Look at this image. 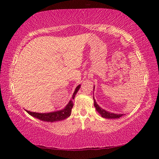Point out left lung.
Returning <instances> with one entry per match:
<instances>
[{
  "instance_id": "left-lung-1",
  "label": "left lung",
  "mask_w": 159,
  "mask_h": 159,
  "mask_svg": "<svg viewBox=\"0 0 159 159\" xmlns=\"http://www.w3.org/2000/svg\"><path fill=\"white\" fill-rule=\"evenodd\" d=\"M93 99H94V106L96 108V110L98 111L99 114H100L102 117L105 118H118L120 117H121L123 114H114V113H111L109 111H107L105 110L102 109L101 107H99L98 104H97L96 101L95 100L93 97Z\"/></svg>"
}]
</instances>
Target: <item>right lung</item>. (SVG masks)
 <instances>
[{
  "label": "right lung",
  "mask_w": 159,
  "mask_h": 159,
  "mask_svg": "<svg viewBox=\"0 0 159 159\" xmlns=\"http://www.w3.org/2000/svg\"><path fill=\"white\" fill-rule=\"evenodd\" d=\"M80 87V85H78L76 90H75L74 93L72 95V99H74L75 95L77 93L78 90H79ZM71 100H70L69 104H67L66 107L62 110H60V111H54V112H50V113H45V114H41V113H36V112H31L29 111H26L28 114H30L32 116H34L36 118H39V119L43 120V121H47V122H54V121H59V120H62L65 118H68L70 115H71V109L73 108L74 103Z\"/></svg>",
  "instance_id": "add662e5"
}]
</instances>
